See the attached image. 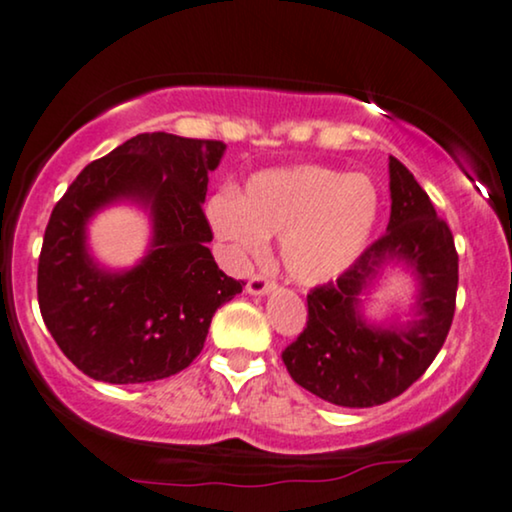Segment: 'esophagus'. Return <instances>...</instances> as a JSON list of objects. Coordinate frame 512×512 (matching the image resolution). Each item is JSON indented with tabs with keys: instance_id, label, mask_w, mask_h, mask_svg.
Wrapping results in <instances>:
<instances>
[{
	"instance_id": "34e87169",
	"label": "esophagus",
	"mask_w": 512,
	"mask_h": 512,
	"mask_svg": "<svg viewBox=\"0 0 512 512\" xmlns=\"http://www.w3.org/2000/svg\"><path fill=\"white\" fill-rule=\"evenodd\" d=\"M274 286H276V283L271 281L269 276L255 274L248 281V286H245V290H248L250 295H267V293H271V290H274Z\"/></svg>"
}]
</instances>
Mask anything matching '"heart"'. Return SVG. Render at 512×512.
Wrapping results in <instances>:
<instances>
[{
    "label": "heart",
    "instance_id": "heart-1",
    "mask_svg": "<svg viewBox=\"0 0 512 512\" xmlns=\"http://www.w3.org/2000/svg\"><path fill=\"white\" fill-rule=\"evenodd\" d=\"M378 215L371 179L321 165L257 172L238 198L219 193L208 203L212 229L236 260L281 238L283 267L300 283L342 274L371 241Z\"/></svg>",
    "mask_w": 512,
    "mask_h": 512
}]
</instances>
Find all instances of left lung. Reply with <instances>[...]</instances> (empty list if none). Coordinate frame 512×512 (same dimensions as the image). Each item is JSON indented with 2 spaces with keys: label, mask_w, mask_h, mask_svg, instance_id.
Listing matches in <instances>:
<instances>
[{
  "label": "left lung",
  "mask_w": 512,
  "mask_h": 512,
  "mask_svg": "<svg viewBox=\"0 0 512 512\" xmlns=\"http://www.w3.org/2000/svg\"><path fill=\"white\" fill-rule=\"evenodd\" d=\"M392 212L387 234L368 245L335 281L307 293V326L281 359L297 385L349 409L385 404L428 371L456 312L454 234L413 174L390 155ZM387 259L419 271L421 319L406 329H373L358 316V295Z\"/></svg>",
  "instance_id": "1"
}]
</instances>
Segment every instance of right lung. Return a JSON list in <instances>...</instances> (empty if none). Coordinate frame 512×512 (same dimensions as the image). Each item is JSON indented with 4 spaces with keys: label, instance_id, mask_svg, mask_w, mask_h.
<instances>
[{
    "label": "right lung",
    "instance_id": "add662e5",
    "mask_svg": "<svg viewBox=\"0 0 512 512\" xmlns=\"http://www.w3.org/2000/svg\"><path fill=\"white\" fill-rule=\"evenodd\" d=\"M215 139L137 134L89 163L51 210L37 264L42 319L61 352L111 385L184 371L212 316L245 283L226 276L208 248V172L224 155ZM132 197L154 215V250L125 275H106L83 248V224L103 204Z\"/></svg>",
    "mask_w": 512,
    "mask_h": 512
}]
</instances>
